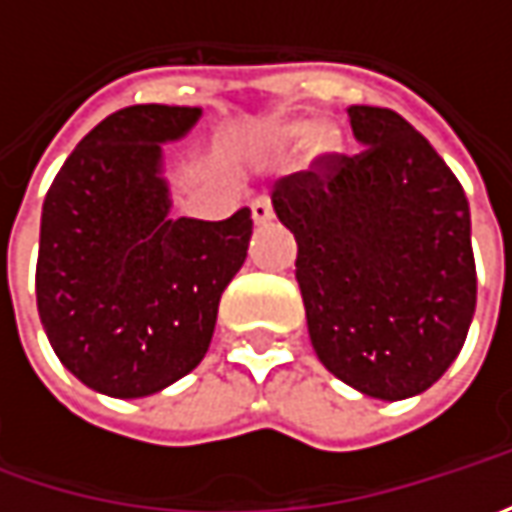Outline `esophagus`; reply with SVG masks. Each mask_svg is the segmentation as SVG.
Masks as SVG:
<instances>
[{"mask_svg": "<svg viewBox=\"0 0 512 512\" xmlns=\"http://www.w3.org/2000/svg\"><path fill=\"white\" fill-rule=\"evenodd\" d=\"M250 213H253V222L256 225H267L270 219H273V207L267 199H256L253 205H250Z\"/></svg>", "mask_w": 512, "mask_h": 512, "instance_id": "1", "label": "esophagus"}]
</instances>
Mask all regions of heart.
Returning a JSON list of instances; mask_svg holds the SVG:
<instances>
[{
	"instance_id": "obj_1",
	"label": "heart",
	"mask_w": 512,
	"mask_h": 512,
	"mask_svg": "<svg viewBox=\"0 0 512 512\" xmlns=\"http://www.w3.org/2000/svg\"><path fill=\"white\" fill-rule=\"evenodd\" d=\"M339 128L330 122H319L310 125L305 119H287V122H276L267 130V145L273 150H293L302 145L307 162H322L333 150H339Z\"/></svg>"
}]
</instances>
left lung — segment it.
Listing matches in <instances>:
<instances>
[{"label":"left lung","instance_id":"8db88e82","mask_svg":"<svg viewBox=\"0 0 512 512\" xmlns=\"http://www.w3.org/2000/svg\"><path fill=\"white\" fill-rule=\"evenodd\" d=\"M359 156L279 179L296 282L319 362L364 396L424 393L459 356L476 310L470 207L459 179L396 110L350 105Z\"/></svg>","mask_w":512,"mask_h":512}]
</instances>
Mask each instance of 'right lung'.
Wrapping results in <instances>:
<instances>
[{
    "mask_svg": "<svg viewBox=\"0 0 512 512\" xmlns=\"http://www.w3.org/2000/svg\"><path fill=\"white\" fill-rule=\"evenodd\" d=\"M202 108L110 113L56 173L39 230L36 305L59 362L90 390L142 399L205 359L219 299L247 259L250 210L170 216L162 145Z\"/></svg>",
    "mask_w": 512,
    "mask_h": 512,
    "instance_id": "obj_1",
    "label": "right lung"
}]
</instances>
